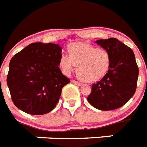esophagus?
Listing matches in <instances>:
<instances>
[{
	"label": "esophagus",
	"instance_id": "1",
	"mask_svg": "<svg viewBox=\"0 0 147 147\" xmlns=\"http://www.w3.org/2000/svg\"><path fill=\"white\" fill-rule=\"evenodd\" d=\"M72 82L73 83H74L75 85H77V86H80V85L82 84L81 82H78V81H76V80H72Z\"/></svg>",
	"mask_w": 147,
	"mask_h": 147
}]
</instances>
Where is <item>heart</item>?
<instances>
[{
	"label": "heart",
	"mask_w": 147,
	"mask_h": 147,
	"mask_svg": "<svg viewBox=\"0 0 147 147\" xmlns=\"http://www.w3.org/2000/svg\"><path fill=\"white\" fill-rule=\"evenodd\" d=\"M70 55L61 56L60 65L65 74H70L76 66L79 77L87 82H96L108 71L110 54L85 43H76L69 47Z\"/></svg>",
	"instance_id": "heart-1"
}]
</instances>
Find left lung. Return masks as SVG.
I'll return each instance as SVG.
<instances>
[{
	"label": "left lung",
	"instance_id": "obj_1",
	"mask_svg": "<svg viewBox=\"0 0 147 147\" xmlns=\"http://www.w3.org/2000/svg\"><path fill=\"white\" fill-rule=\"evenodd\" d=\"M96 43L109 53L110 65L106 75L92 86L87 100L98 110H116L136 91L139 70L135 56L131 48L116 38L98 40Z\"/></svg>",
	"mask_w": 147,
	"mask_h": 147
}]
</instances>
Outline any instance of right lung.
<instances>
[{
    "mask_svg": "<svg viewBox=\"0 0 147 147\" xmlns=\"http://www.w3.org/2000/svg\"><path fill=\"white\" fill-rule=\"evenodd\" d=\"M61 50L55 43H34L12 58L7 82L19 110L43 115L55 107L61 89L71 82L59 67Z\"/></svg>",
    "mask_w": 147,
    "mask_h": 147,
    "instance_id": "right-lung-1",
    "label": "right lung"
}]
</instances>
